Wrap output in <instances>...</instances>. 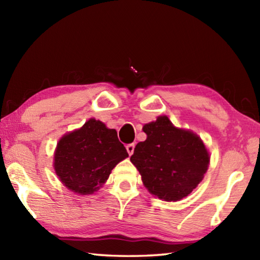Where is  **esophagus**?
<instances>
[{
	"label": "esophagus",
	"instance_id": "1",
	"mask_svg": "<svg viewBox=\"0 0 260 260\" xmlns=\"http://www.w3.org/2000/svg\"><path fill=\"white\" fill-rule=\"evenodd\" d=\"M134 148H135V144H134V143H131V144H127V145H126L127 153H128L129 155H132V154L134 153Z\"/></svg>",
	"mask_w": 260,
	"mask_h": 260
}]
</instances>
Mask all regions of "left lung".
I'll return each mask as SVG.
<instances>
[{
    "label": "left lung",
    "instance_id": "1",
    "mask_svg": "<svg viewBox=\"0 0 260 260\" xmlns=\"http://www.w3.org/2000/svg\"><path fill=\"white\" fill-rule=\"evenodd\" d=\"M147 139L135 146L131 162L153 196L178 201L196 189L209 165L203 142L190 131L176 128L167 116L143 127Z\"/></svg>",
    "mask_w": 260,
    "mask_h": 260
}]
</instances>
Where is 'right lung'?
Wrapping results in <instances>:
<instances>
[{"mask_svg":"<svg viewBox=\"0 0 260 260\" xmlns=\"http://www.w3.org/2000/svg\"><path fill=\"white\" fill-rule=\"evenodd\" d=\"M128 156L117 132L101 120L89 119L80 129L64 135L54 153V170L60 181L79 194L101 187L116 167Z\"/></svg>","mask_w":260,"mask_h":260,"instance_id":"right-lung-1","label":"right lung"}]
</instances>
